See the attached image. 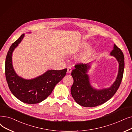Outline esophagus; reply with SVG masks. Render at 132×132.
Instances as JSON below:
<instances>
[{"label": "esophagus", "mask_w": 132, "mask_h": 132, "mask_svg": "<svg viewBox=\"0 0 132 132\" xmlns=\"http://www.w3.org/2000/svg\"><path fill=\"white\" fill-rule=\"evenodd\" d=\"M71 72H72V68L71 67H67V73H71Z\"/></svg>", "instance_id": "34e87169"}]
</instances>
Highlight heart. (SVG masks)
Returning <instances> with one entry per match:
<instances>
[{
	"label": "heart",
	"instance_id": "b5f03b06",
	"mask_svg": "<svg viewBox=\"0 0 132 132\" xmlns=\"http://www.w3.org/2000/svg\"><path fill=\"white\" fill-rule=\"evenodd\" d=\"M84 46H85V45H84ZM90 54V50H88L86 52H85V54H84L83 55V58L84 59H86L87 58H88V57L89 56V55Z\"/></svg>",
	"mask_w": 132,
	"mask_h": 132
}]
</instances>
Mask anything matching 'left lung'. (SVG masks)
<instances>
[{
    "label": "left lung",
    "mask_w": 132,
    "mask_h": 132,
    "mask_svg": "<svg viewBox=\"0 0 132 132\" xmlns=\"http://www.w3.org/2000/svg\"><path fill=\"white\" fill-rule=\"evenodd\" d=\"M111 55L115 56L118 61L119 68L116 81L108 88L96 90L91 87L87 74L90 67L88 64L80 63L74 66L76 68L73 70L71 73L74 81L71 92L74 100L79 105L87 107L99 106L110 100L117 92L123 77L125 58L122 51L116 45Z\"/></svg>",
    "instance_id": "1"
}]
</instances>
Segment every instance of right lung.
<instances>
[{
    "label": "right lung",
    "instance_id": "obj_1",
    "mask_svg": "<svg viewBox=\"0 0 132 132\" xmlns=\"http://www.w3.org/2000/svg\"><path fill=\"white\" fill-rule=\"evenodd\" d=\"M22 35L10 46L5 60V76L10 90L20 101L26 104H38L51 94L55 86L66 74L67 68L61 70H48L41 76L25 80L16 75L12 64V54L21 42Z\"/></svg>",
    "mask_w": 132,
    "mask_h": 132
}]
</instances>
